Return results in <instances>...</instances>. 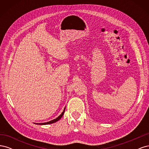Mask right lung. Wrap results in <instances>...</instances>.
Listing matches in <instances>:
<instances>
[{
    "label": "right lung",
    "instance_id": "add662e5",
    "mask_svg": "<svg viewBox=\"0 0 149 149\" xmlns=\"http://www.w3.org/2000/svg\"><path fill=\"white\" fill-rule=\"evenodd\" d=\"M65 107H65V109H64L63 111L62 112V113H61L59 116H58V118H56V119H53V120H52L49 121V122H47V123H34V124H38V125H47V124H53V123H56V122H57V121L59 120L62 118V116H63V114H64V113H65Z\"/></svg>",
    "mask_w": 149,
    "mask_h": 149
}]
</instances>
